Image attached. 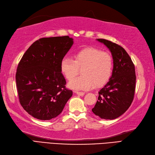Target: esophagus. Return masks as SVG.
<instances>
[{"label": "esophagus", "instance_id": "1", "mask_svg": "<svg viewBox=\"0 0 155 155\" xmlns=\"http://www.w3.org/2000/svg\"><path fill=\"white\" fill-rule=\"evenodd\" d=\"M75 94L78 95H80V96H84L85 95V93L84 92H79V91H75Z\"/></svg>", "mask_w": 155, "mask_h": 155}]
</instances>
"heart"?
Instances as JSON below:
<instances>
[{
	"instance_id": "b5f03b06",
	"label": "heart",
	"mask_w": 155,
	"mask_h": 155,
	"mask_svg": "<svg viewBox=\"0 0 155 155\" xmlns=\"http://www.w3.org/2000/svg\"><path fill=\"white\" fill-rule=\"evenodd\" d=\"M113 68L111 54L95 48H85L74 55V60L65 57L60 62V71L68 80L82 70L81 77L68 83V87L74 90H88L94 85L103 86L111 78Z\"/></svg>"
}]
</instances>
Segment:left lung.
<instances>
[{
  "label": "left lung",
  "mask_w": 155,
  "mask_h": 155,
  "mask_svg": "<svg viewBox=\"0 0 155 155\" xmlns=\"http://www.w3.org/2000/svg\"><path fill=\"white\" fill-rule=\"evenodd\" d=\"M111 51L113 68L111 78L99 91L98 101L92 111L104 119L122 115L133 100L135 90V66L124 48L105 39H96Z\"/></svg>",
  "instance_id": "8db88e82"
}]
</instances>
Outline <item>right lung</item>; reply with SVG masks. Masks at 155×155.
<instances>
[{
  "label": "right lung",
  "mask_w": 155,
  "mask_h": 155,
  "mask_svg": "<svg viewBox=\"0 0 155 155\" xmlns=\"http://www.w3.org/2000/svg\"><path fill=\"white\" fill-rule=\"evenodd\" d=\"M73 44L68 36L43 38L23 55L16 70V87L20 104L34 118L56 117L72 96L65 87L60 62Z\"/></svg>",
  "instance_id": "1"
}]
</instances>
